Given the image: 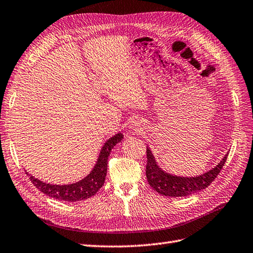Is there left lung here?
I'll list each match as a JSON object with an SVG mask.
<instances>
[{"label":"left lung","mask_w":253,"mask_h":253,"mask_svg":"<svg viewBox=\"0 0 253 253\" xmlns=\"http://www.w3.org/2000/svg\"><path fill=\"white\" fill-rule=\"evenodd\" d=\"M146 150V176L148 182L158 193L165 196H170V198L187 196L199 192L203 189H206L215 179V177L219 175L226 162L227 156H229V153H226L222 161L205 174L196 177H178L163 171L157 165L155 157L152 156V152L149 148L147 147Z\"/></svg>","instance_id":"8db88e82"}]
</instances>
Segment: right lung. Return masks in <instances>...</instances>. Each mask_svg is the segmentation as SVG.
Returning a JSON list of instances; mask_svg holds the SVG:
<instances>
[{
  "label": "right lung",
  "instance_id": "right-lung-1",
  "mask_svg": "<svg viewBox=\"0 0 253 253\" xmlns=\"http://www.w3.org/2000/svg\"><path fill=\"white\" fill-rule=\"evenodd\" d=\"M122 138L123 135L118 133L106 141L105 145L102 148L100 157L97 159L94 169H92L91 173L84 179L80 180L79 182L65 184V186H58V184L42 182L36 179L33 176H30L27 171L26 173L29 175L31 182L36 188L42 191L44 194L51 196L53 199L67 202H76L89 199L90 196L94 195L103 187L107 173V162L110 151H112L117 143H120Z\"/></svg>",
  "mask_w": 253,
  "mask_h": 253
}]
</instances>
